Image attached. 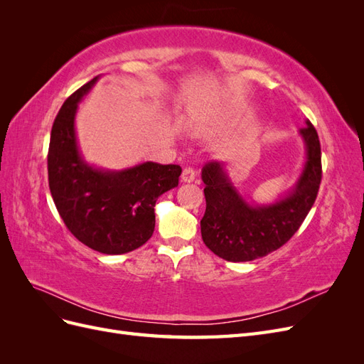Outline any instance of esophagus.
<instances>
[{
  "label": "esophagus",
  "mask_w": 364,
  "mask_h": 364,
  "mask_svg": "<svg viewBox=\"0 0 364 364\" xmlns=\"http://www.w3.org/2000/svg\"><path fill=\"white\" fill-rule=\"evenodd\" d=\"M194 178H196V171H194V168H191V167H185V168H183V171H182V176H181L182 182L190 183V182H193V181H194Z\"/></svg>",
  "instance_id": "1"
}]
</instances>
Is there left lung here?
<instances>
[{"mask_svg":"<svg viewBox=\"0 0 364 364\" xmlns=\"http://www.w3.org/2000/svg\"><path fill=\"white\" fill-rule=\"evenodd\" d=\"M299 130L306 162L294 188L272 205H252L238 194L223 164L202 168L206 211L200 220L203 243L217 257L232 262L252 261L279 249L301 228L316 202L322 181V155L310 121Z\"/></svg>","mask_w":364,"mask_h":364,"instance_id":"8db88e82","label":"left lung"}]
</instances>
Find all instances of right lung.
Here are the masks:
<instances>
[{
    "instance_id": "add662e5",
    "label": "right lung",
    "mask_w": 364,
    "mask_h": 364,
    "mask_svg": "<svg viewBox=\"0 0 364 364\" xmlns=\"http://www.w3.org/2000/svg\"><path fill=\"white\" fill-rule=\"evenodd\" d=\"M94 77L71 94L54 119L48 149V185L70 232L87 247L119 255L141 247L155 230L158 197L179 183V165L144 162L121 171L87 165L77 147L74 117Z\"/></svg>"
}]
</instances>
